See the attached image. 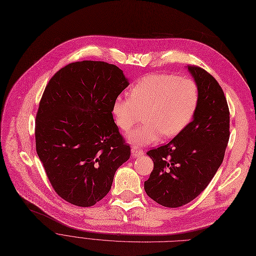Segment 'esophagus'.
<instances>
[{"label":"esophagus","mask_w":256,"mask_h":256,"mask_svg":"<svg viewBox=\"0 0 256 256\" xmlns=\"http://www.w3.org/2000/svg\"><path fill=\"white\" fill-rule=\"evenodd\" d=\"M131 154L133 157H140L142 155H144V151L138 148H132L131 149Z\"/></svg>","instance_id":"1"}]
</instances>
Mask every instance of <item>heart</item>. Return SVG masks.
I'll return each mask as SVG.
<instances>
[{"label":"heart","instance_id":"obj_1","mask_svg":"<svg viewBox=\"0 0 256 256\" xmlns=\"http://www.w3.org/2000/svg\"><path fill=\"white\" fill-rule=\"evenodd\" d=\"M199 103V90L190 78L170 74H150L136 81L129 98L118 96L112 104L116 126L128 132L142 118L144 123L130 132L134 146H147L162 138H173L190 124Z\"/></svg>","mask_w":256,"mask_h":256}]
</instances>
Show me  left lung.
Returning <instances> with one entry per match:
<instances>
[{
	"instance_id": "left-lung-1",
	"label": "left lung",
	"mask_w": 256,
	"mask_h": 256,
	"mask_svg": "<svg viewBox=\"0 0 256 256\" xmlns=\"http://www.w3.org/2000/svg\"><path fill=\"white\" fill-rule=\"evenodd\" d=\"M199 90L190 124L168 144L148 151L154 162L144 190L166 208H179L200 194L223 162L229 140V108L223 90L205 70L188 66Z\"/></svg>"
}]
</instances>
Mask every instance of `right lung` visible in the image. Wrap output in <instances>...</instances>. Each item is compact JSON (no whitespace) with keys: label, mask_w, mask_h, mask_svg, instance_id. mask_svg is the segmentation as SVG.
<instances>
[{"label":"right lung","mask_w":256,"mask_h":256,"mask_svg":"<svg viewBox=\"0 0 256 256\" xmlns=\"http://www.w3.org/2000/svg\"><path fill=\"white\" fill-rule=\"evenodd\" d=\"M128 85L116 66L92 60L66 66L46 84L36 114V152L66 202L88 208L102 200L129 160L112 112Z\"/></svg>","instance_id":"add662e5"}]
</instances>
